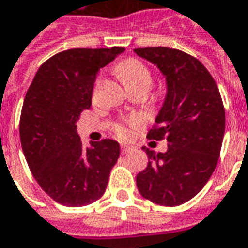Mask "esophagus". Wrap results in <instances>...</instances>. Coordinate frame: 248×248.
Segmentation results:
<instances>
[{"mask_svg": "<svg viewBox=\"0 0 248 248\" xmlns=\"http://www.w3.org/2000/svg\"><path fill=\"white\" fill-rule=\"evenodd\" d=\"M134 150L132 146H128V144H121V154H127L129 151Z\"/></svg>", "mask_w": 248, "mask_h": 248, "instance_id": "esophagus-1", "label": "esophagus"}]
</instances>
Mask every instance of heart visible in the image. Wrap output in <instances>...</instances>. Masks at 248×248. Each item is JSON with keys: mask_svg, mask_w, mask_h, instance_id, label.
<instances>
[{"mask_svg": "<svg viewBox=\"0 0 248 248\" xmlns=\"http://www.w3.org/2000/svg\"><path fill=\"white\" fill-rule=\"evenodd\" d=\"M116 71H117V75L120 76L121 81L124 83V86L127 89L134 87V86H139V84H144L150 89L151 83H153L150 71L139 60H135V58L124 60L123 62L117 65ZM139 124H140V121L138 119L131 117V119H127L125 121L117 124L116 132L120 138H129L132 135V129L139 127Z\"/></svg>", "mask_w": 248, "mask_h": 248, "instance_id": "b5f03b06", "label": "heart"}]
</instances>
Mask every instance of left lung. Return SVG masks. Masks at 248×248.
Returning <instances> with one entry per match:
<instances>
[{
	"mask_svg": "<svg viewBox=\"0 0 248 248\" xmlns=\"http://www.w3.org/2000/svg\"><path fill=\"white\" fill-rule=\"evenodd\" d=\"M157 65L167 95L147 138L168 140L165 153L146 150L149 164L136 176L140 195L161 206H179L205 187L220 157L225 110L216 81L205 65L170 47L134 50Z\"/></svg>",
	"mask_w": 248,
	"mask_h": 248,
	"instance_id": "obj_1",
	"label": "left lung"
}]
</instances>
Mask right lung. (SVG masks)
Returning a JSON list of instances; mask_svg holds the SVG:
<instances>
[{
	"mask_svg": "<svg viewBox=\"0 0 248 248\" xmlns=\"http://www.w3.org/2000/svg\"><path fill=\"white\" fill-rule=\"evenodd\" d=\"M69 49L39 66L20 116V142L31 173L47 195L64 206L79 207L104 195L109 174L120 155L113 139L84 147L76 121L90 109L94 81L123 51Z\"/></svg>",
	"mask_w": 248,
	"mask_h": 248,
	"instance_id": "1",
	"label": "right lung"
}]
</instances>
